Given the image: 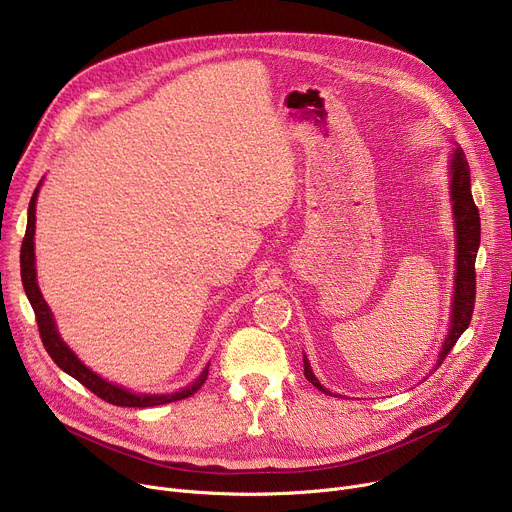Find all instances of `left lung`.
I'll use <instances>...</instances> for the list:
<instances>
[{"mask_svg": "<svg viewBox=\"0 0 512 512\" xmlns=\"http://www.w3.org/2000/svg\"><path fill=\"white\" fill-rule=\"evenodd\" d=\"M449 192L453 205V223H455V285H453V301H451V320L445 342L441 344L439 359L435 369L445 361L449 350L455 346L459 336L467 330L474 313L476 303V256L480 248V211L471 196V180L469 166L461 147H455L449 160ZM303 375L305 379L316 385L320 391L332 396L318 377L313 375L307 357L303 355Z\"/></svg>", "mask_w": 512, "mask_h": 512, "instance_id": "obj_1", "label": "left lung"}]
</instances>
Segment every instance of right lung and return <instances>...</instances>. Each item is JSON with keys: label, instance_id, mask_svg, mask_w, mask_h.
I'll return each instance as SVG.
<instances>
[{"label": "right lung", "instance_id": "1", "mask_svg": "<svg viewBox=\"0 0 512 512\" xmlns=\"http://www.w3.org/2000/svg\"><path fill=\"white\" fill-rule=\"evenodd\" d=\"M43 180L38 182L30 205H28V223H26V235L22 242V250H20V274H22V285L26 291V297L34 309L36 316V324H38V332H41L43 344L49 352V357L57 363L59 369H63L67 375H71L73 379L80 381L82 385H86L92 393H96L98 398H102L108 404L114 406H125V408H149V406H162V404H170V402H178L184 400L192 393L199 391L203 387V383L207 381L209 375V363L203 369V373L196 377L192 383H188L186 387L174 391V393H135L123 385H116L112 381H106L104 377H100L98 373H94L90 367H86L80 359H77L75 352L63 342L53 311L47 305L41 289H38V281H36V256H34V227H36V199H38V188H41Z\"/></svg>", "mask_w": 512, "mask_h": 512}]
</instances>
